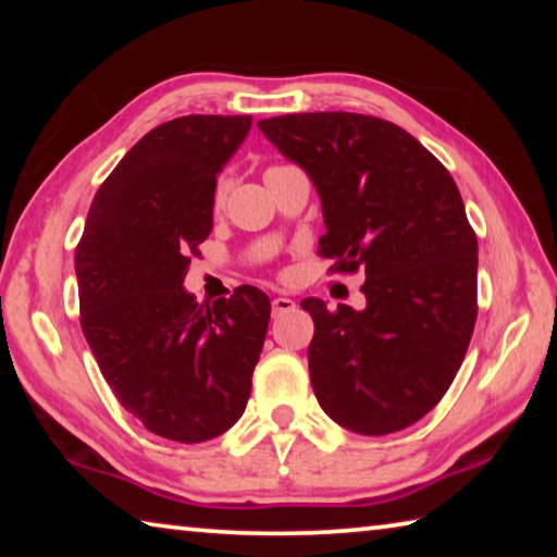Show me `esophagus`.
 Listing matches in <instances>:
<instances>
[{"instance_id": "esophagus-1", "label": "esophagus", "mask_w": 557, "mask_h": 557, "mask_svg": "<svg viewBox=\"0 0 557 557\" xmlns=\"http://www.w3.org/2000/svg\"><path fill=\"white\" fill-rule=\"evenodd\" d=\"M295 307H297L295 299H289V297H275V299H272V317L287 314V312H292V309H295Z\"/></svg>"}]
</instances>
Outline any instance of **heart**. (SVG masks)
<instances>
[{
	"instance_id": "heart-1",
	"label": "heart",
	"mask_w": 557,
	"mask_h": 557,
	"mask_svg": "<svg viewBox=\"0 0 557 557\" xmlns=\"http://www.w3.org/2000/svg\"><path fill=\"white\" fill-rule=\"evenodd\" d=\"M223 188H225V184H223V182H221V184H219V196H221V194H223Z\"/></svg>"
}]
</instances>
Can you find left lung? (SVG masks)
<instances>
[{"mask_svg":"<svg viewBox=\"0 0 557 557\" xmlns=\"http://www.w3.org/2000/svg\"><path fill=\"white\" fill-rule=\"evenodd\" d=\"M312 178L336 270H366V307L301 299L314 319L309 375L319 405L358 435L428 414L455 381L476 322V235L455 178L403 127L356 112L260 120Z\"/></svg>","mask_w":557,"mask_h":557,"instance_id":"obj_1","label":"left lung"}]
</instances>
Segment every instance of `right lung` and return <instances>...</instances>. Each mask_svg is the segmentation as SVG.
Returning <instances> with one entry per match:
<instances>
[{"label":"right lung","instance_id":"add662e5","mask_svg":"<svg viewBox=\"0 0 557 557\" xmlns=\"http://www.w3.org/2000/svg\"><path fill=\"white\" fill-rule=\"evenodd\" d=\"M250 125L186 115L147 132L98 188L75 248L81 326L102 379L149 432L186 445L238 422L268 334L258 287L211 307L184 289L188 256L213 228L215 178Z\"/></svg>","mask_w":557,"mask_h":557}]
</instances>
